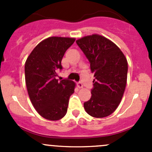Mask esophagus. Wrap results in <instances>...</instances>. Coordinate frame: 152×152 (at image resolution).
Wrapping results in <instances>:
<instances>
[{
    "mask_svg": "<svg viewBox=\"0 0 152 152\" xmlns=\"http://www.w3.org/2000/svg\"><path fill=\"white\" fill-rule=\"evenodd\" d=\"M77 86H78V87H79V88H82V87H83V84H82V82H79L77 83Z\"/></svg>",
    "mask_w": 152,
    "mask_h": 152,
    "instance_id": "obj_1",
    "label": "esophagus"
}]
</instances>
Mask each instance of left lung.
I'll list each match as a JSON object with an SVG mask.
<instances>
[{"label": "left lung", "mask_w": 152, "mask_h": 152, "mask_svg": "<svg viewBox=\"0 0 152 152\" xmlns=\"http://www.w3.org/2000/svg\"><path fill=\"white\" fill-rule=\"evenodd\" d=\"M94 73L91 98L84 103L87 114L104 118L117 109L126 85L128 64L121 49L101 35L93 34L76 40Z\"/></svg>", "instance_id": "obj_1"}]
</instances>
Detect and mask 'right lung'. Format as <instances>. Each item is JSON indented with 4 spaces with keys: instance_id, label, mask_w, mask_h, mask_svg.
<instances>
[{
    "instance_id": "add662e5",
    "label": "right lung",
    "mask_w": 152,
    "mask_h": 152,
    "mask_svg": "<svg viewBox=\"0 0 152 152\" xmlns=\"http://www.w3.org/2000/svg\"><path fill=\"white\" fill-rule=\"evenodd\" d=\"M74 41V38H48L34 48L26 62L30 100L37 113L48 120L57 121L66 115L69 99L74 93L73 81L56 79V72L62 69V57Z\"/></svg>"
}]
</instances>
